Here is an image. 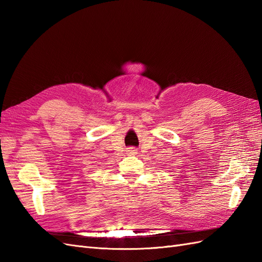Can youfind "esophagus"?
Wrapping results in <instances>:
<instances>
[{
	"instance_id": "34e87169",
	"label": "esophagus",
	"mask_w": 262,
	"mask_h": 262,
	"mask_svg": "<svg viewBox=\"0 0 262 262\" xmlns=\"http://www.w3.org/2000/svg\"><path fill=\"white\" fill-rule=\"evenodd\" d=\"M138 152H137V149L134 148V147H129V148H126V154L128 155H136Z\"/></svg>"
}]
</instances>
